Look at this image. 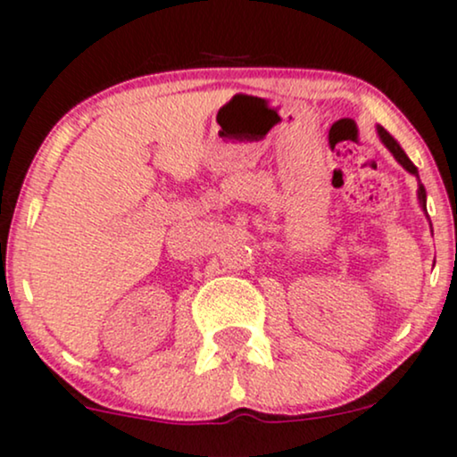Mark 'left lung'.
I'll return each instance as SVG.
<instances>
[{"label": "left lung", "mask_w": 457, "mask_h": 457, "mask_svg": "<svg viewBox=\"0 0 457 457\" xmlns=\"http://www.w3.org/2000/svg\"><path fill=\"white\" fill-rule=\"evenodd\" d=\"M377 131H378V138H381L383 145H386V146L389 148V151H392V155H394L395 159H398L400 166H403L404 170H409L411 174H415L417 179H420V172H417V168L413 166V162H411V159L406 157V153L403 151V148H400L398 142H395V140L392 138V136H389L387 131L383 129V128H377ZM417 194H420V202H421L423 211H426V189H423L421 183H420V191H417Z\"/></svg>", "instance_id": "obj_1"}]
</instances>
